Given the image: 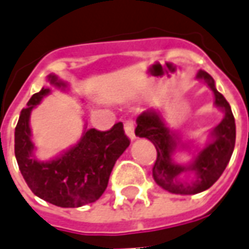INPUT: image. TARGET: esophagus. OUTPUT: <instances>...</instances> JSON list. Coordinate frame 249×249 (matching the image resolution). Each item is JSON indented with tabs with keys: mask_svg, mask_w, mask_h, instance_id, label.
Instances as JSON below:
<instances>
[{
	"mask_svg": "<svg viewBox=\"0 0 249 249\" xmlns=\"http://www.w3.org/2000/svg\"><path fill=\"white\" fill-rule=\"evenodd\" d=\"M124 129L126 136L129 137L130 140H135L136 135H135V123H133V120H125L124 123Z\"/></svg>",
	"mask_w": 249,
	"mask_h": 249,
	"instance_id": "34e87169",
	"label": "esophagus"
}]
</instances>
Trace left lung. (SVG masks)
Here are the masks:
<instances>
[{
  "mask_svg": "<svg viewBox=\"0 0 249 249\" xmlns=\"http://www.w3.org/2000/svg\"><path fill=\"white\" fill-rule=\"evenodd\" d=\"M197 78L208 84L214 94V105L223 109L224 119L211 132L212 141H209L201 151L197 152L189 164L181 165L172 160V156L178 148L187 151L189 145L184 144L167 128L160 112L148 109L136 120V136L152 141L157 151L156 162L152 169L155 181L162 189L176 195H196L212 187L224 172L235 148L236 125L230 104L221 93L217 92L211 74L198 71ZM185 172L193 173L194 178H181V173Z\"/></svg>",
  "mask_w": 249,
  "mask_h": 249,
  "instance_id": "8db88e82",
  "label": "left lung"
}]
</instances>
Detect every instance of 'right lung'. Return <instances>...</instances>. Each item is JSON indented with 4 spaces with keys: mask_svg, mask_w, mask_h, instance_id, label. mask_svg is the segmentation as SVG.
<instances>
[{
    "mask_svg": "<svg viewBox=\"0 0 249 249\" xmlns=\"http://www.w3.org/2000/svg\"><path fill=\"white\" fill-rule=\"evenodd\" d=\"M48 80L54 87L66 88L54 74H49ZM49 93V88L35 93L19 114L14 132V153L21 175L36 196L53 205L77 208L94 203L108 187L110 172L129 146V139L121 123L105 132L85 128L80 141L61 156L51 161L37 160L29 119L33 108Z\"/></svg>",
    "mask_w": 249,
    "mask_h": 249,
    "instance_id": "add662e5",
    "label": "right lung"
}]
</instances>
